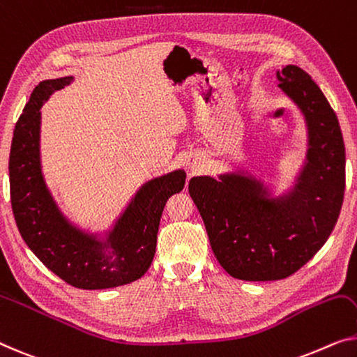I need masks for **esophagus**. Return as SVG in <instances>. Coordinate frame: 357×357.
Instances as JSON below:
<instances>
[{
	"instance_id": "1",
	"label": "esophagus",
	"mask_w": 357,
	"mask_h": 357,
	"mask_svg": "<svg viewBox=\"0 0 357 357\" xmlns=\"http://www.w3.org/2000/svg\"><path fill=\"white\" fill-rule=\"evenodd\" d=\"M189 169H190V173H197L200 169V162H197V160H190L189 162Z\"/></svg>"
}]
</instances>
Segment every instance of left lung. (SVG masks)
<instances>
[{
  "label": "left lung",
  "instance_id": "8db88e82",
  "mask_svg": "<svg viewBox=\"0 0 357 357\" xmlns=\"http://www.w3.org/2000/svg\"><path fill=\"white\" fill-rule=\"evenodd\" d=\"M275 75L307 130L295 184L273 195L242 168L189 181L218 263L250 282L285 279L310 261L332 234L344 194V142L331 104L303 68L285 66Z\"/></svg>",
  "mask_w": 357,
  "mask_h": 357
}]
</instances>
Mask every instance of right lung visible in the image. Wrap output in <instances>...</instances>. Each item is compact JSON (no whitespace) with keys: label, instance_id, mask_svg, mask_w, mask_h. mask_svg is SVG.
<instances>
[{"label":"right lung","instance_id":"add662e5","mask_svg":"<svg viewBox=\"0 0 357 357\" xmlns=\"http://www.w3.org/2000/svg\"><path fill=\"white\" fill-rule=\"evenodd\" d=\"M73 77L35 86L14 130L9 155L10 204L20 236L36 258L77 289L102 290L141 279L151 268L165 204L183 190L184 169L147 181L104 234L68 220L47 188L41 169V105Z\"/></svg>","mask_w":357,"mask_h":357}]
</instances>
